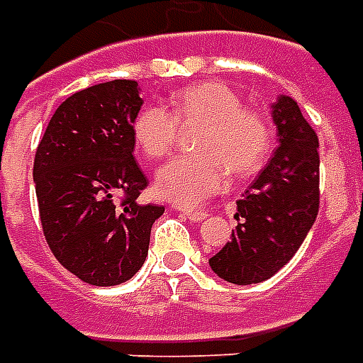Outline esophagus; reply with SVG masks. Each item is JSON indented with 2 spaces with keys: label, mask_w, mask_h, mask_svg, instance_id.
Returning a JSON list of instances; mask_svg holds the SVG:
<instances>
[{
  "label": "esophagus",
  "mask_w": 363,
  "mask_h": 363,
  "mask_svg": "<svg viewBox=\"0 0 363 363\" xmlns=\"http://www.w3.org/2000/svg\"><path fill=\"white\" fill-rule=\"evenodd\" d=\"M182 216H186L190 221L200 223L208 217V211H202V209H182Z\"/></svg>",
  "instance_id": "obj_1"
}]
</instances>
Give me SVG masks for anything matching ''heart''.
Wrapping results in <instances>:
<instances>
[{
  "instance_id": "1",
  "label": "heart",
  "mask_w": 363,
  "mask_h": 363,
  "mask_svg": "<svg viewBox=\"0 0 363 363\" xmlns=\"http://www.w3.org/2000/svg\"><path fill=\"white\" fill-rule=\"evenodd\" d=\"M240 96L223 82L182 88L169 101L142 107L133 134L146 157L171 152L179 125H200L194 147L200 154L179 155L155 174V192L181 206L203 202L229 184L230 173L246 177L262 167L273 147V127L256 109L242 107Z\"/></svg>"
}]
</instances>
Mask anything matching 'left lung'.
<instances>
[{
	"mask_svg": "<svg viewBox=\"0 0 363 363\" xmlns=\"http://www.w3.org/2000/svg\"><path fill=\"white\" fill-rule=\"evenodd\" d=\"M279 147L252 189L236 202L230 242L209 265L235 284L262 283L289 264L319 211V140L289 96L273 104Z\"/></svg>",
	"mask_w": 363,
	"mask_h": 363,
	"instance_id": "8db88e82",
	"label": "left lung"
}]
</instances>
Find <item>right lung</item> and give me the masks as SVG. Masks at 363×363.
Instances as JSON below:
<instances>
[{
    "instance_id": "add662e5",
    "label": "right lung",
    "mask_w": 363,
    "mask_h": 363,
    "mask_svg": "<svg viewBox=\"0 0 363 363\" xmlns=\"http://www.w3.org/2000/svg\"><path fill=\"white\" fill-rule=\"evenodd\" d=\"M142 98L127 79L90 86L53 113L34 157L45 242L65 269L96 286L136 275L163 206L140 203L147 186L133 157Z\"/></svg>"
}]
</instances>
